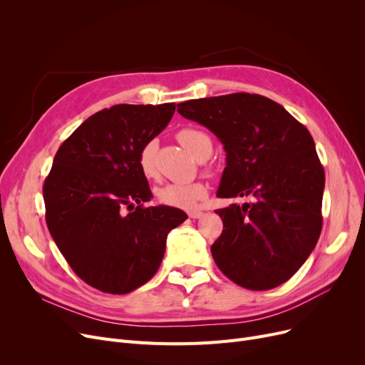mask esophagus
Instances as JSON below:
<instances>
[{"mask_svg":"<svg viewBox=\"0 0 365 365\" xmlns=\"http://www.w3.org/2000/svg\"><path fill=\"white\" fill-rule=\"evenodd\" d=\"M187 215H189V217H190V219H200V217H202V216H204V213H202V212H200V210H194V212H189Z\"/></svg>","mask_w":365,"mask_h":365,"instance_id":"1","label":"esophagus"}]
</instances>
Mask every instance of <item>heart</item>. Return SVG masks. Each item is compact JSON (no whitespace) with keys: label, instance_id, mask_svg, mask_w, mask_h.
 Returning a JSON list of instances; mask_svg holds the SVG:
<instances>
[{"label":"heart","instance_id":"obj_1","mask_svg":"<svg viewBox=\"0 0 365 365\" xmlns=\"http://www.w3.org/2000/svg\"><path fill=\"white\" fill-rule=\"evenodd\" d=\"M176 139L179 143L197 160H202L207 153L210 155L213 149L212 138L208 134L197 127H186L178 131ZM139 168L142 175L146 179H155L158 176L157 168V142L149 140L146 142L140 152H139ZM207 185L201 180L189 182V183H176L168 182L164 183L157 189V200L163 205L175 207V208H183V210H192L205 200L207 197Z\"/></svg>","mask_w":365,"mask_h":365}]
</instances>
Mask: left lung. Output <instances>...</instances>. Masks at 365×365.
<instances>
[{"instance_id": "left-lung-1", "label": "left lung", "mask_w": 365, "mask_h": 365, "mask_svg": "<svg viewBox=\"0 0 365 365\" xmlns=\"http://www.w3.org/2000/svg\"><path fill=\"white\" fill-rule=\"evenodd\" d=\"M178 112L225 146L217 197L252 198L216 210L223 222L212 245L217 267L244 289H275L299 271L321 234L325 175L311 133L260 94L187 101Z\"/></svg>"}]
</instances>
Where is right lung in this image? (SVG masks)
Masks as SVG:
<instances>
[{
  "instance_id": "right-lung-1",
  "label": "right lung",
  "mask_w": 365,
  "mask_h": 365,
  "mask_svg": "<svg viewBox=\"0 0 365 365\" xmlns=\"http://www.w3.org/2000/svg\"><path fill=\"white\" fill-rule=\"evenodd\" d=\"M175 103L115 105L61 145L44 180L46 222L72 271L103 293L125 294L163 262L167 235L187 219L152 198L139 152L165 128Z\"/></svg>"
}]
</instances>
